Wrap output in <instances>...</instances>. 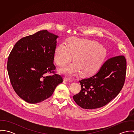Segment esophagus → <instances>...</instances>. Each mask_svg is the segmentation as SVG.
Masks as SVG:
<instances>
[{"label":"esophagus","mask_w":134,"mask_h":134,"mask_svg":"<svg viewBox=\"0 0 134 134\" xmlns=\"http://www.w3.org/2000/svg\"><path fill=\"white\" fill-rule=\"evenodd\" d=\"M63 81H64V82H70V81H71V80L69 78L64 77L63 78Z\"/></svg>","instance_id":"esophagus-1"}]
</instances>
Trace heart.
<instances>
[{"label": "heart", "mask_w": 134, "mask_h": 134, "mask_svg": "<svg viewBox=\"0 0 134 134\" xmlns=\"http://www.w3.org/2000/svg\"><path fill=\"white\" fill-rule=\"evenodd\" d=\"M73 56L74 62L60 69L59 73L71 77L80 72L88 76L100 68L107 57V50L96 41L76 37L69 38L67 44L60 43L55 48L54 59L59 66L66 65Z\"/></svg>", "instance_id": "obj_1"}]
</instances>
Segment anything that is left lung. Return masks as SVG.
<instances>
[{"label":"left lung","instance_id":"obj_1","mask_svg":"<svg viewBox=\"0 0 134 134\" xmlns=\"http://www.w3.org/2000/svg\"><path fill=\"white\" fill-rule=\"evenodd\" d=\"M126 72L124 56L108 59L95 75L79 81L81 90L73 96L74 101L86 109L104 106L120 93L124 83Z\"/></svg>","mask_w":134,"mask_h":134}]
</instances>
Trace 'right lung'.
Returning <instances> with one entry per match:
<instances>
[{
    "mask_svg": "<svg viewBox=\"0 0 134 134\" xmlns=\"http://www.w3.org/2000/svg\"><path fill=\"white\" fill-rule=\"evenodd\" d=\"M57 35L41 30L20 39L13 48L7 63L11 85L16 94L30 104L41 102L52 96L58 85L62 82L53 72L54 53Z\"/></svg>",
    "mask_w": 134,
    "mask_h": 134,
    "instance_id": "right-lung-1",
    "label": "right lung"
}]
</instances>
